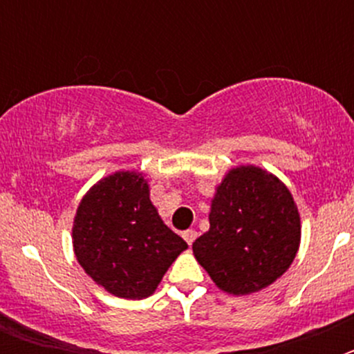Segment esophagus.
Instances as JSON below:
<instances>
[{
	"mask_svg": "<svg viewBox=\"0 0 354 354\" xmlns=\"http://www.w3.org/2000/svg\"><path fill=\"white\" fill-rule=\"evenodd\" d=\"M183 237L186 239L187 245H193V241L196 239V230H193V228H187L186 232H183Z\"/></svg>",
	"mask_w": 354,
	"mask_h": 354,
	"instance_id": "1",
	"label": "esophagus"
}]
</instances>
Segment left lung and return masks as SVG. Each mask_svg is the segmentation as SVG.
Wrapping results in <instances>:
<instances>
[{
	"mask_svg": "<svg viewBox=\"0 0 354 354\" xmlns=\"http://www.w3.org/2000/svg\"><path fill=\"white\" fill-rule=\"evenodd\" d=\"M301 241L298 205L277 175L239 165L216 186L209 230L193 255L218 289L232 296L259 292L290 268Z\"/></svg>",
	"mask_w": 354,
	"mask_h": 354,
	"instance_id": "8db88e82",
	"label": "left lung"
}]
</instances>
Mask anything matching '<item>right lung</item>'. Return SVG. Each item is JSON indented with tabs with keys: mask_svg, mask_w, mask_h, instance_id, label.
I'll list each match as a JSON object with an SVG mask.
<instances>
[{
	"mask_svg": "<svg viewBox=\"0 0 354 354\" xmlns=\"http://www.w3.org/2000/svg\"><path fill=\"white\" fill-rule=\"evenodd\" d=\"M74 255L97 286L117 298L154 294L187 243L170 230L138 170H118L84 193L72 223Z\"/></svg>",
	"mask_w": 354,
	"mask_h": 354,
	"instance_id": "1",
	"label": "right lung"
}]
</instances>
